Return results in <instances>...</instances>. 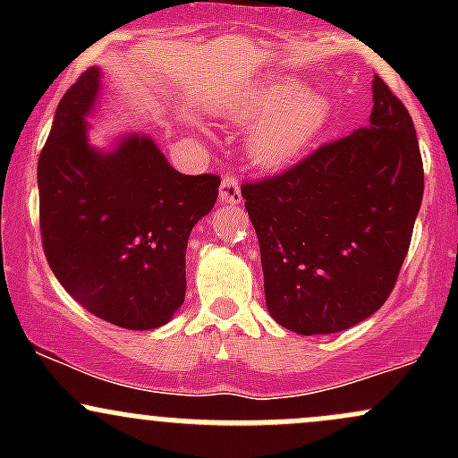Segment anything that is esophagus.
<instances>
[{"label": "esophagus", "mask_w": 458, "mask_h": 458, "mask_svg": "<svg viewBox=\"0 0 458 458\" xmlns=\"http://www.w3.org/2000/svg\"><path fill=\"white\" fill-rule=\"evenodd\" d=\"M241 185L239 181L233 174H225L222 181V187H219V202L224 204H241Z\"/></svg>", "instance_id": "obj_1"}]
</instances>
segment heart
Segmentation results:
<instances>
[{
	"label": "heart",
	"mask_w": 458,
	"mask_h": 458,
	"mask_svg": "<svg viewBox=\"0 0 458 458\" xmlns=\"http://www.w3.org/2000/svg\"><path fill=\"white\" fill-rule=\"evenodd\" d=\"M222 115L236 124L260 120L247 144L250 159L267 172H282L295 165L325 133L334 103L327 94L303 88L297 79L271 77L241 92Z\"/></svg>",
	"instance_id": "b5f03b06"
}]
</instances>
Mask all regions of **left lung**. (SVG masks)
<instances>
[{"label": "left lung", "instance_id": "obj_1", "mask_svg": "<svg viewBox=\"0 0 458 458\" xmlns=\"http://www.w3.org/2000/svg\"><path fill=\"white\" fill-rule=\"evenodd\" d=\"M241 193L271 317L301 335L353 327L390 297L411 243L424 193L411 115L375 77L366 127Z\"/></svg>", "mask_w": 458, "mask_h": 458}]
</instances>
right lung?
Returning a JSON list of instances; mask_svg holds the SVG:
<instances>
[{
  "instance_id": "right-lung-1",
  "label": "right lung",
  "mask_w": 458,
  "mask_h": 458,
  "mask_svg": "<svg viewBox=\"0 0 458 458\" xmlns=\"http://www.w3.org/2000/svg\"><path fill=\"white\" fill-rule=\"evenodd\" d=\"M101 71L68 88L38 159L40 234L57 282L94 317L124 329L165 325L185 301L187 241L219 176L174 170L148 135L114 148L88 140Z\"/></svg>"
}]
</instances>
